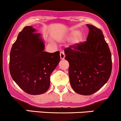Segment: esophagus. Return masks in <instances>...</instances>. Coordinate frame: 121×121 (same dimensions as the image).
<instances>
[{
	"mask_svg": "<svg viewBox=\"0 0 121 121\" xmlns=\"http://www.w3.org/2000/svg\"><path fill=\"white\" fill-rule=\"evenodd\" d=\"M60 55L61 59V60L64 59V58H65V54H64V52H60Z\"/></svg>",
	"mask_w": 121,
	"mask_h": 121,
	"instance_id": "34e87169",
	"label": "esophagus"
}]
</instances>
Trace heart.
I'll return each instance as SVG.
<instances>
[{
    "mask_svg": "<svg viewBox=\"0 0 121 121\" xmlns=\"http://www.w3.org/2000/svg\"><path fill=\"white\" fill-rule=\"evenodd\" d=\"M68 39H71V43L73 46H78L83 42L84 35L82 32L73 30L68 36Z\"/></svg>",
    "mask_w": 121,
    "mask_h": 121,
    "instance_id": "1",
    "label": "heart"
}]
</instances>
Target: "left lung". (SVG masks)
Wrapping results in <instances>:
<instances>
[{"instance_id": "obj_1", "label": "left lung", "mask_w": 121, "mask_h": 121, "mask_svg": "<svg viewBox=\"0 0 121 121\" xmlns=\"http://www.w3.org/2000/svg\"><path fill=\"white\" fill-rule=\"evenodd\" d=\"M86 26L89 29L86 41L64 50L65 59L69 64L71 86L83 95L98 91L109 80L112 71L111 53L103 33L94 26Z\"/></svg>"}]
</instances>
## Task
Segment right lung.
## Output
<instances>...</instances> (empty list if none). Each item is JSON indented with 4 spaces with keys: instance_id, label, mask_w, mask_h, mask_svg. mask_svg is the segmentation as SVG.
Listing matches in <instances>:
<instances>
[{
    "instance_id": "obj_1",
    "label": "right lung",
    "mask_w": 121,
    "mask_h": 121,
    "mask_svg": "<svg viewBox=\"0 0 121 121\" xmlns=\"http://www.w3.org/2000/svg\"><path fill=\"white\" fill-rule=\"evenodd\" d=\"M36 31L32 26L23 28L10 53L11 77L20 88L30 95L42 94L48 90L50 74L60 61V52L44 51L41 35Z\"/></svg>"
}]
</instances>
